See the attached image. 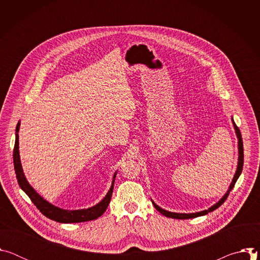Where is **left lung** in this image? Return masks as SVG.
I'll return each mask as SVG.
<instances>
[{"instance_id":"obj_1","label":"left lung","mask_w":260,"mask_h":260,"mask_svg":"<svg viewBox=\"0 0 260 260\" xmlns=\"http://www.w3.org/2000/svg\"><path fill=\"white\" fill-rule=\"evenodd\" d=\"M233 120V124H234V127H235V131H236V134H237V137H238V146H239V161H238V168H237V171H236V174L234 176V179H233V182L231 183L230 185V188L228 190V192L223 196V198H222L218 203H216L214 206H212L211 208H209L208 210H205V211H201V212H197V213H189V214H185V213H174V212H169L167 210H164L161 209L160 207H158L154 202H152L153 206L155 207V209L161 213L162 215L169 217V218H174V219H190V218H196V217H199V216H204V215H207L208 213L216 210L217 208H219L222 204H223L225 202V200L228 199L231 190L234 188L235 184L237 182V180L239 179L241 173H242V170H243V166H244V148H243V140H242V135H241V132L239 129V127L236 125L234 119Z\"/></svg>"}]
</instances>
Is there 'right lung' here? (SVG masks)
Listing matches in <instances>:
<instances>
[{"instance_id": "add662e5", "label": "right lung", "mask_w": 260, "mask_h": 260, "mask_svg": "<svg viewBox=\"0 0 260 260\" xmlns=\"http://www.w3.org/2000/svg\"><path fill=\"white\" fill-rule=\"evenodd\" d=\"M20 121H18L16 125V134H15V145H14V150H13V164H14V170L17 178V182L19 184L20 188L27 194V197L30 199V201L34 203V205L40 210V212L45 215L47 218L54 220L59 223H77V222H85L90 221L99 218L102 216L105 211L107 210L111 197H112L113 188H114V181L116 177V173L113 176L112 185L106 194V197L95 206L88 208V209H82V210H63L58 207H55L45 201L39 193L30 186L29 183L27 182L22 167L20 164V157H19V142H18V132H19Z\"/></svg>"}]
</instances>
